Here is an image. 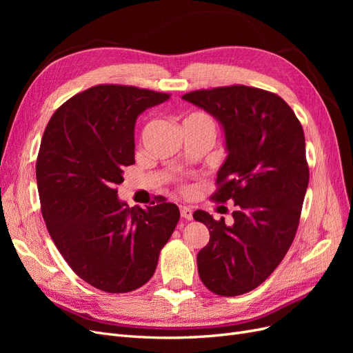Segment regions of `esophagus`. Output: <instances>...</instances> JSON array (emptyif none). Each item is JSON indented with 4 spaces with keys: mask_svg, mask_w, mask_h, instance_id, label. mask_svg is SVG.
Masks as SVG:
<instances>
[{
    "mask_svg": "<svg viewBox=\"0 0 353 353\" xmlns=\"http://www.w3.org/2000/svg\"><path fill=\"white\" fill-rule=\"evenodd\" d=\"M179 210H181V218H184L187 221L193 219V210H191L190 208L187 206H179Z\"/></svg>",
    "mask_w": 353,
    "mask_h": 353,
    "instance_id": "34e87169",
    "label": "esophagus"
}]
</instances>
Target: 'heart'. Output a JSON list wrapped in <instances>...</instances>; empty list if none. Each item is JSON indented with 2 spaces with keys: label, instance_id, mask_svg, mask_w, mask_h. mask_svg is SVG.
<instances>
[{
  "label": "heart",
  "instance_id": "obj_1",
  "mask_svg": "<svg viewBox=\"0 0 353 353\" xmlns=\"http://www.w3.org/2000/svg\"><path fill=\"white\" fill-rule=\"evenodd\" d=\"M183 126H194L215 135V121L205 112H191L183 119Z\"/></svg>",
  "mask_w": 353,
  "mask_h": 353
}]
</instances>
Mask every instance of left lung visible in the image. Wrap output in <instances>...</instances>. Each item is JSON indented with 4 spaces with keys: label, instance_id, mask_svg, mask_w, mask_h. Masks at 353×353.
Listing matches in <instances>:
<instances>
[{
    "label": "left lung",
    "instance_id": "left-lung-1",
    "mask_svg": "<svg viewBox=\"0 0 353 353\" xmlns=\"http://www.w3.org/2000/svg\"><path fill=\"white\" fill-rule=\"evenodd\" d=\"M223 126L228 157L210 196L234 200V225L196 210L209 230L197 254L199 275L219 296H240L261 285L280 265L301 221L309 183L302 123L280 95L245 85L183 95Z\"/></svg>",
    "mask_w": 353,
    "mask_h": 353
}]
</instances>
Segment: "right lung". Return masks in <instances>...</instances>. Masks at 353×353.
<instances>
[{"mask_svg":"<svg viewBox=\"0 0 353 353\" xmlns=\"http://www.w3.org/2000/svg\"><path fill=\"white\" fill-rule=\"evenodd\" d=\"M170 94L100 83L63 103L46 128L37 159L42 218L72 271L108 293H128L152 279L179 209L117 199L123 166L135 163L134 126Z\"/></svg>","mask_w":353,"mask_h":353,"instance_id":"1","label":"right lung"}]
</instances>
